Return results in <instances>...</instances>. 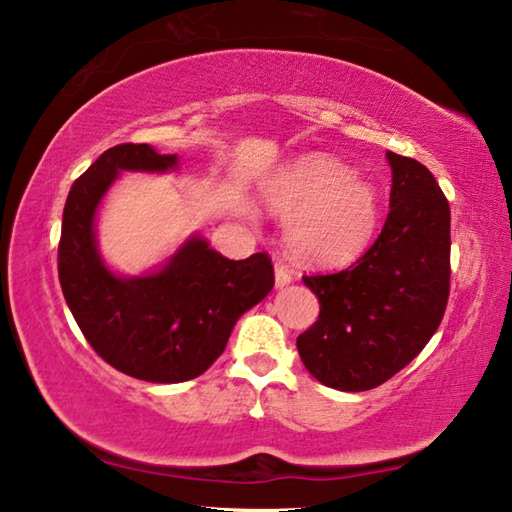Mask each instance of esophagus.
<instances>
[{"label":"esophagus","instance_id":"1","mask_svg":"<svg viewBox=\"0 0 512 512\" xmlns=\"http://www.w3.org/2000/svg\"><path fill=\"white\" fill-rule=\"evenodd\" d=\"M293 282V273H291V268L289 266H284V264H275V284L277 287H287V284H291Z\"/></svg>","mask_w":512,"mask_h":512}]
</instances>
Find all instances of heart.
Segmentation results:
<instances>
[{
  "instance_id": "heart-1",
  "label": "heart",
  "mask_w": 512,
  "mask_h": 512,
  "mask_svg": "<svg viewBox=\"0 0 512 512\" xmlns=\"http://www.w3.org/2000/svg\"><path fill=\"white\" fill-rule=\"evenodd\" d=\"M262 198L284 219V246L296 262L341 268L366 253L379 225V194L332 153H305L277 169Z\"/></svg>"
}]
</instances>
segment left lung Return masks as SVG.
<instances>
[{"label": "left lung", "mask_w": 512, "mask_h": 512, "mask_svg": "<svg viewBox=\"0 0 512 512\" xmlns=\"http://www.w3.org/2000/svg\"><path fill=\"white\" fill-rule=\"evenodd\" d=\"M391 212L368 253L345 271L302 277L320 314L298 336L305 368L345 393L370 391L422 352L449 298V203L431 171L386 151Z\"/></svg>", "instance_id": "8db88e82"}]
</instances>
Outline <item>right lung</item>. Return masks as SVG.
Returning a JSON list of instances; mask_svg holds the SVG:
<instances>
[{"mask_svg":"<svg viewBox=\"0 0 512 512\" xmlns=\"http://www.w3.org/2000/svg\"><path fill=\"white\" fill-rule=\"evenodd\" d=\"M178 155L149 144L112 146L69 189L58 246V277L85 339L112 368L153 384L194 379L221 357L237 320L271 293L266 253L228 259L192 235L167 262L119 275L103 262L97 212L121 171L167 173Z\"/></svg>","mask_w":512,"mask_h":512,"instance_id":"1","label":"right lung"}]
</instances>
